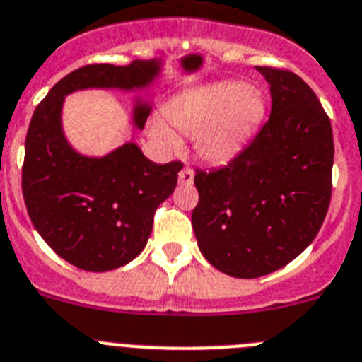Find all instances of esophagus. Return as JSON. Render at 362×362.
I'll list each match as a JSON object with an SVG mask.
<instances>
[{
	"mask_svg": "<svg viewBox=\"0 0 362 362\" xmlns=\"http://www.w3.org/2000/svg\"><path fill=\"white\" fill-rule=\"evenodd\" d=\"M194 183V172L190 168H183L181 172H179V185H185V187H188V185Z\"/></svg>",
	"mask_w": 362,
	"mask_h": 362,
	"instance_id": "obj_1",
	"label": "esophagus"
}]
</instances>
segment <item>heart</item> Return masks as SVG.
I'll use <instances>...</instances> for the list:
<instances>
[{
	"label": "heart",
	"instance_id": "obj_1",
	"mask_svg": "<svg viewBox=\"0 0 362 362\" xmlns=\"http://www.w3.org/2000/svg\"><path fill=\"white\" fill-rule=\"evenodd\" d=\"M260 89L236 80H221L188 89L170 98L165 115L148 119V135L166 151L181 148L175 131L194 137L199 159L221 165L243 150L265 117Z\"/></svg>",
	"mask_w": 362,
	"mask_h": 362
}]
</instances>
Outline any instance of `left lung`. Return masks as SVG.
<instances>
[{"label": "left lung", "instance_id": "1", "mask_svg": "<svg viewBox=\"0 0 362 362\" xmlns=\"http://www.w3.org/2000/svg\"><path fill=\"white\" fill-rule=\"evenodd\" d=\"M256 71L271 89L269 120L227 166L194 177L199 251L234 278L264 276L295 260L332 199L333 134L319 98L291 71Z\"/></svg>", "mask_w": 362, "mask_h": 362}]
</instances>
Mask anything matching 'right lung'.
<instances>
[{"mask_svg":"<svg viewBox=\"0 0 362 362\" xmlns=\"http://www.w3.org/2000/svg\"><path fill=\"white\" fill-rule=\"evenodd\" d=\"M160 71L163 60L84 66L54 84L34 110L21 170L27 212L45 243L78 269H119L141 255L156 209L172 196L183 165H157L135 143L102 157L80 153L64 134V102L82 89L141 91ZM150 110V102L135 98V128L143 129Z\"/></svg>","mask_w":362,"mask_h":362,"instance_id":"1","label":"right lung"}]
</instances>
